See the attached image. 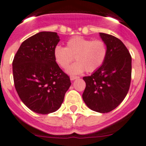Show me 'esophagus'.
Listing matches in <instances>:
<instances>
[{
	"label": "esophagus",
	"mask_w": 146,
	"mask_h": 146,
	"mask_svg": "<svg viewBox=\"0 0 146 146\" xmlns=\"http://www.w3.org/2000/svg\"><path fill=\"white\" fill-rule=\"evenodd\" d=\"M78 78H79V77H78V76H71L70 80H76V79H78Z\"/></svg>",
	"instance_id": "1"
}]
</instances>
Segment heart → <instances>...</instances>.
<instances>
[{"instance_id": "obj_1", "label": "heart", "mask_w": 146, "mask_h": 146, "mask_svg": "<svg viewBox=\"0 0 146 146\" xmlns=\"http://www.w3.org/2000/svg\"><path fill=\"white\" fill-rule=\"evenodd\" d=\"M108 56V46L102 40H92L83 36L70 38L66 48L57 45L54 50V60L60 67L66 68L74 60L77 62L67 69L70 74L93 72L104 64Z\"/></svg>"}]
</instances>
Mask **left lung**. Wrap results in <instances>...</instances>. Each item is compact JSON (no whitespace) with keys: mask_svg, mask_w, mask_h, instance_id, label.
I'll use <instances>...</instances> for the list:
<instances>
[{"mask_svg":"<svg viewBox=\"0 0 146 146\" xmlns=\"http://www.w3.org/2000/svg\"><path fill=\"white\" fill-rule=\"evenodd\" d=\"M108 46L104 64L90 76L84 77L86 88L83 100L90 109L105 113L121 103L129 90L131 80V56L120 39L100 33Z\"/></svg>","mask_w":146,"mask_h":146,"instance_id":"8db88e82","label":"left lung"}]
</instances>
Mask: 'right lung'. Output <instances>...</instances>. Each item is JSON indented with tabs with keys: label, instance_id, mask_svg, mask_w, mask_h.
<instances>
[{
	"label": "right lung",
	"instance_id": "add662e5",
	"mask_svg": "<svg viewBox=\"0 0 146 146\" xmlns=\"http://www.w3.org/2000/svg\"><path fill=\"white\" fill-rule=\"evenodd\" d=\"M57 33H38L21 43L13 62V80L21 102L32 111H56L71 86L70 78L54 60Z\"/></svg>",
	"mask_w": 146,
	"mask_h": 146
}]
</instances>
